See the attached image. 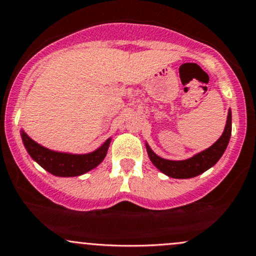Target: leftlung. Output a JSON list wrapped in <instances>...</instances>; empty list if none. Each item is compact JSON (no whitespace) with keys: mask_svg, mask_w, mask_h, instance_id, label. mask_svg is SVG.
Listing matches in <instances>:
<instances>
[{"mask_svg":"<svg viewBox=\"0 0 256 256\" xmlns=\"http://www.w3.org/2000/svg\"><path fill=\"white\" fill-rule=\"evenodd\" d=\"M230 134H232V112L230 110L228 112L227 124H226L224 131L222 136L212 144L211 147L198 153L194 157L185 160H169L164 158L158 157L152 150L150 148L148 144H146L147 153L150 162L154 164L162 173L170 178L176 179H189L194 178L198 174L204 173L207 169L214 166V164L218 162V160L222 157L226 148L230 142Z\"/></svg>","mask_w":256,"mask_h":256,"instance_id":"left-lung-1","label":"left lung"}]
</instances>
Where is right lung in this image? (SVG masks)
Listing matches in <instances>:
<instances>
[{
	"label": "right lung",
	"mask_w": 256,
	"mask_h": 256,
	"mask_svg": "<svg viewBox=\"0 0 256 256\" xmlns=\"http://www.w3.org/2000/svg\"><path fill=\"white\" fill-rule=\"evenodd\" d=\"M22 140L30 157L42 166L45 170L58 176H78L92 170L106 158L110 138L106 140L98 150L87 154H71V153L55 152L40 146L30 138L23 130L20 131Z\"/></svg>",
	"instance_id": "1"
}]
</instances>
